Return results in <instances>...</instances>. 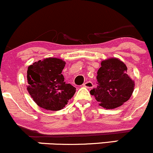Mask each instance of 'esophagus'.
Returning a JSON list of instances; mask_svg holds the SVG:
<instances>
[{
    "mask_svg": "<svg viewBox=\"0 0 153 153\" xmlns=\"http://www.w3.org/2000/svg\"><path fill=\"white\" fill-rule=\"evenodd\" d=\"M83 85L87 88H91L94 87L93 83H92V82H91V81H86L85 83H83Z\"/></svg>",
    "mask_w": 153,
    "mask_h": 153,
    "instance_id": "obj_1",
    "label": "esophagus"
}]
</instances>
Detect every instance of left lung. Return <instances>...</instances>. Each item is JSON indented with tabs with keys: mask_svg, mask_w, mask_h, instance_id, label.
Instances as JSON below:
<instances>
[{
	"mask_svg": "<svg viewBox=\"0 0 153 153\" xmlns=\"http://www.w3.org/2000/svg\"><path fill=\"white\" fill-rule=\"evenodd\" d=\"M97 86L90 91L99 105L104 108L115 109L127 102L133 94L135 83L127 74V67L117 58L101 62L97 72Z\"/></svg>",
	"mask_w": 153,
	"mask_h": 153,
	"instance_id": "obj_1",
	"label": "left lung"
}]
</instances>
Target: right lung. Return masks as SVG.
I'll use <instances>...</instances> for the list:
<instances>
[{
    "label": "right lung",
    "mask_w": 153,
    "mask_h": 153,
    "mask_svg": "<svg viewBox=\"0 0 153 153\" xmlns=\"http://www.w3.org/2000/svg\"><path fill=\"white\" fill-rule=\"evenodd\" d=\"M65 64L61 59L49 57L28 67L27 89L41 108L52 111L62 110L75 94L76 88L65 83L62 74Z\"/></svg>",
    "instance_id": "1"
}]
</instances>
